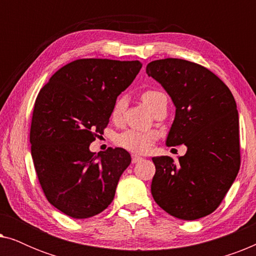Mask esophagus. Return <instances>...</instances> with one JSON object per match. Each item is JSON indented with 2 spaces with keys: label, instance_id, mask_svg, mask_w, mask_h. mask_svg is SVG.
Returning <instances> with one entry per match:
<instances>
[{
  "label": "esophagus",
  "instance_id": "esophagus-1",
  "mask_svg": "<svg viewBox=\"0 0 256 256\" xmlns=\"http://www.w3.org/2000/svg\"><path fill=\"white\" fill-rule=\"evenodd\" d=\"M142 160V157H140L138 155H132V163H138V162H141Z\"/></svg>",
  "mask_w": 256,
  "mask_h": 256
}]
</instances>
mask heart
Returning <instances> with one entry per match:
<instances>
[{
  "mask_svg": "<svg viewBox=\"0 0 256 256\" xmlns=\"http://www.w3.org/2000/svg\"><path fill=\"white\" fill-rule=\"evenodd\" d=\"M163 96L164 94L162 92H160V90H148L142 93V101L150 110H152L157 100ZM124 104L126 101L124 98H118V99L115 101L110 114L112 118H113L114 121H118L121 118L122 113H124ZM154 141H155V135H154L152 132L132 130V129H128V130L122 132L120 134H118L116 138H115V143H116L118 146H121V148L134 154L146 152L150 146H152Z\"/></svg>",
  "mask_w": 256,
  "mask_h": 256,
  "instance_id": "b5f03b06",
  "label": "heart"
}]
</instances>
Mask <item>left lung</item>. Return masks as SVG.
I'll use <instances>...</instances> for the list:
<instances>
[{
    "label": "left lung",
    "instance_id": "8db88e82",
    "mask_svg": "<svg viewBox=\"0 0 256 256\" xmlns=\"http://www.w3.org/2000/svg\"><path fill=\"white\" fill-rule=\"evenodd\" d=\"M146 71L176 106L166 146L188 148L177 160L154 157L152 197L174 218L211 214L240 169L239 115L233 94L214 73L184 59L154 60Z\"/></svg>",
    "mask_w": 256,
    "mask_h": 256
}]
</instances>
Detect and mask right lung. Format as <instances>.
Wrapping results in <instances>:
<instances>
[{
	"instance_id": "1",
	"label": "right lung",
	"mask_w": 256,
	"mask_h": 256,
	"mask_svg": "<svg viewBox=\"0 0 256 256\" xmlns=\"http://www.w3.org/2000/svg\"><path fill=\"white\" fill-rule=\"evenodd\" d=\"M138 60L78 59L59 68L38 93L30 128L31 156L45 197L74 219L99 214L113 202L127 150L92 152L118 94L138 76Z\"/></svg>"
}]
</instances>
